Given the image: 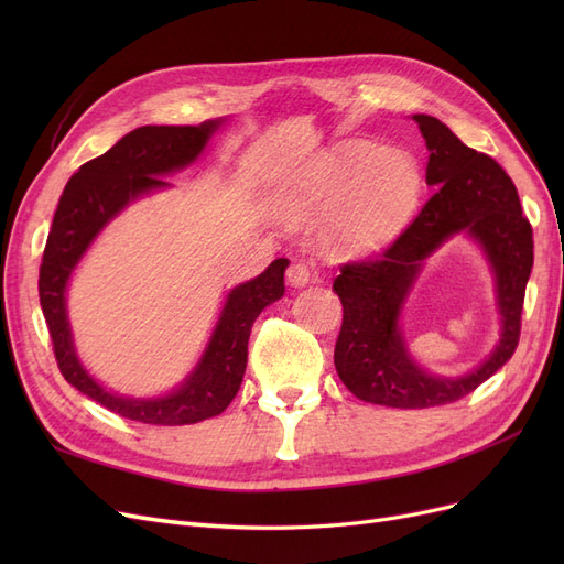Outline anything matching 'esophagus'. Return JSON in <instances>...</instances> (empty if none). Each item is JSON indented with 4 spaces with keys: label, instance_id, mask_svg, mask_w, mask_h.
<instances>
[{
    "label": "esophagus",
    "instance_id": "34e87169",
    "mask_svg": "<svg viewBox=\"0 0 564 564\" xmlns=\"http://www.w3.org/2000/svg\"><path fill=\"white\" fill-rule=\"evenodd\" d=\"M286 280L292 286H305V284L313 282V272L305 263H292L286 270Z\"/></svg>",
    "mask_w": 564,
    "mask_h": 564
}]
</instances>
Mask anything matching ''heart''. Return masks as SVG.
I'll return each mask as SVG.
<instances>
[{
    "label": "heart",
    "mask_w": 564,
    "mask_h": 564,
    "mask_svg": "<svg viewBox=\"0 0 564 564\" xmlns=\"http://www.w3.org/2000/svg\"><path fill=\"white\" fill-rule=\"evenodd\" d=\"M423 187L412 152L350 141L324 152L280 197V214L292 224L324 226V249L336 259L381 251L412 218Z\"/></svg>",
    "instance_id": "obj_1"
}]
</instances>
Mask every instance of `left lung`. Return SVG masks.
I'll return each mask as SVG.
<instances>
[{"label":"left lung","instance_id":"left-lung-1","mask_svg":"<svg viewBox=\"0 0 564 564\" xmlns=\"http://www.w3.org/2000/svg\"><path fill=\"white\" fill-rule=\"evenodd\" d=\"M412 119L431 152L425 183L435 193L383 253L344 265L334 280V292L344 303L334 350L338 379L355 398L398 409L466 398L513 357L524 286L534 263L532 226L522 216L510 176L491 158L460 143L437 117ZM460 231L484 249L490 263L502 332L498 346L473 372L440 378L413 360L399 319L424 259Z\"/></svg>","mask_w":564,"mask_h":564}]
</instances>
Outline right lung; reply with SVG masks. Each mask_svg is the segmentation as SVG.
<instances>
[{
    "mask_svg": "<svg viewBox=\"0 0 564 564\" xmlns=\"http://www.w3.org/2000/svg\"><path fill=\"white\" fill-rule=\"evenodd\" d=\"M226 119L197 127H139L106 155L79 166L58 199L40 265V303L65 381L110 412L152 425H187L218 416L232 402L247 369L256 317L284 296L286 259L272 261L259 278L232 286L207 348L193 371L166 395L131 398L98 383L82 365L67 319V284L84 253L131 202L172 187L166 176L191 166Z\"/></svg>",
    "mask_w": 564,
    "mask_h": 564,
    "instance_id": "obj_1",
    "label": "right lung"
}]
</instances>
